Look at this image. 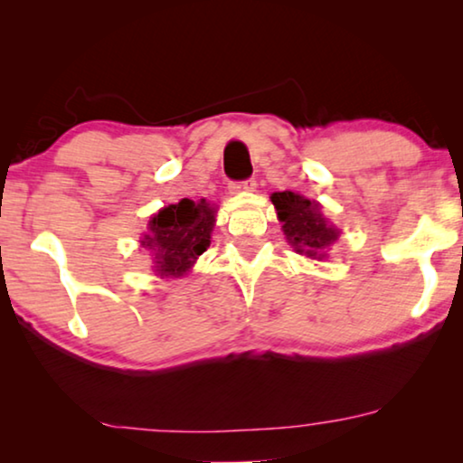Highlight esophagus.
<instances>
[{
    "instance_id": "34e87169",
    "label": "esophagus",
    "mask_w": 463,
    "mask_h": 463,
    "mask_svg": "<svg viewBox=\"0 0 463 463\" xmlns=\"http://www.w3.org/2000/svg\"><path fill=\"white\" fill-rule=\"evenodd\" d=\"M257 189V181L255 179H246L242 183H232L230 192L238 194V192H255Z\"/></svg>"
}]
</instances>
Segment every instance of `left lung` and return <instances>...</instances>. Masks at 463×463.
Returning a JSON list of instances; mask_svg holds the SVG:
<instances>
[{"instance_id":"1","label":"left lung","mask_w":463,"mask_h":463,"mask_svg":"<svg viewBox=\"0 0 463 463\" xmlns=\"http://www.w3.org/2000/svg\"><path fill=\"white\" fill-rule=\"evenodd\" d=\"M271 204L282 221L284 236L299 255L318 261L326 257L325 250L337 240L339 230L322 217L318 202L295 192H276L271 194Z\"/></svg>"}]
</instances>
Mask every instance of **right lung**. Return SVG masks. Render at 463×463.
Wrapping results in <instances>:
<instances>
[{
	"label": "right lung",
	"instance_id": "add662e5",
	"mask_svg": "<svg viewBox=\"0 0 463 463\" xmlns=\"http://www.w3.org/2000/svg\"><path fill=\"white\" fill-rule=\"evenodd\" d=\"M214 208L206 200L183 198L151 217L141 246L151 252L157 276H185L202 252L211 246Z\"/></svg>",
	"mask_w": 463,
	"mask_h": 463
}]
</instances>
